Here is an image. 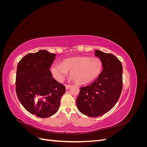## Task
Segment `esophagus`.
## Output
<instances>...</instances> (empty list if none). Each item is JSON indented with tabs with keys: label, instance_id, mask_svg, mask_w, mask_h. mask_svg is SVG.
<instances>
[{
	"label": "esophagus",
	"instance_id": "obj_1",
	"mask_svg": "<svg viewBox=\"0 0 147 147\" xmlns=\"http://www.w3.org/2000/svg\"><path fill=\"white\" fill-rule=\"evenodd\" d=\"M65 89L66 90H69V88L71 86L70 84H65Z\"/></svg>",
	"mask_w": 147,
	"mask_h": 147
}]
</instances>
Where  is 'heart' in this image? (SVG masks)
<instances>
[{
	"label": "heart",
	"mask_w": 147,
	"mask_h": 147,
	"mask_svg": "<svg viewBox=\"0 0 147 147\" xmlns=\"http://www.w3.org/2000/svg\"><path fill=\"white\" fill-rule=\"evenodd\" d=\"M103 64L97 57L74 56L64 59L61 64L54 63L51 72L57 82H62L70 70V78L78 84L90 83L100 75Z\"/></svg>",
	"instance_id": "1"
}]
</instances>
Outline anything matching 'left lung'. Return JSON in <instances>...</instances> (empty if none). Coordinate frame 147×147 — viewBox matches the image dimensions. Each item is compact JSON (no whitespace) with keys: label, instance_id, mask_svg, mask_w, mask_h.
Segmentation results:
<instances>
[{"label":"left lung","instance_id":"left-lung-1","mask_svg":"<svg viewBox=\"0 0 147 147\" xmlns=\"http://www.w3.org/2000/svg\"><path fill=\"white\" fill-rule=\"evenodd\" d=\"M94 55L102 61L103 69L91 84L81 87L76 99L82 113L90 117H97L107 113L117 104L123 86V66L112 54L95 50Z\"/></svg>","mask_w":147,"mask_h":147}]
</instances>
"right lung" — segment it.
Segmentation results:
<instances>
[{
    "label": "right lung",
    "instance_id": "1",
    "mask_svg": "<svg viewBox=\"0 0 147 147\" xmlns=\"http://www.w3.org/2000/svg\"><path fill=\"white\" fill-rule=\"evenodd\" d=\"M56 55L45 50L29 53L17 66L16 92L21 104L40 118H48L59 110L65 86L57 82L50 70Z\"/></svg>",
    "mask_w": 147,
    "mask_h": 147
}]
</instances>
